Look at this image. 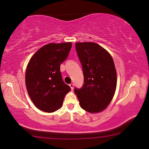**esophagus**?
Listing matches in <instances>:
<instances>
[{
  "instance_id": "34e87169",
  "label": "esophagus",
  "mask_w": 149,
  "mask_h": 149,
  "mask_svg": "<svg viewBox=\"0 0 149 149\" xmlns=\"http://www.w3.org/2000/svg\"><path fill=\"white\" fill-rule=\"evenodd\" d=\"M70 87H71V89H74V84H70Z\"/></svg>"
}]
</instances>
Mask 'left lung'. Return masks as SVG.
<instances>
[{"instance_id":"obj_1","label":"left lung","mask_w":149,"mask_h":149,"mask_svg":"<svg viewBox=\"0 0 149 149\" xmlns=\"http://www.w3.org/2000/svg\"><path fill=\"white\" fill-rule=\"evenodd\" d=\"M75 49L81 63L84 82L74 92L80 107L88 112L99 113L107 108L115 94L117 74L112 57L93 42H77Z\"/></svg>"}]
</instances>
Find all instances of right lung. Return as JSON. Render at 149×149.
<instances>
[{
	"mask_svg": "<svg viewBox=\"0 0 149 149\" xmlns=\"http://www.w3.org/2000/svg\"><path fill=\"white\" fill-rule=\"evenodd\" d=\"M72 42L49 43L37 50L27 65L26 85L30 99L38 109L54 112L62 107L71 88L63 81L60 64L66 59Z\"/></svg>",
	"mask_w": 149,
	"mask_h": 149,
	"instance_id": "add662e5",
	"label": "right lung"
}]
</instances>
